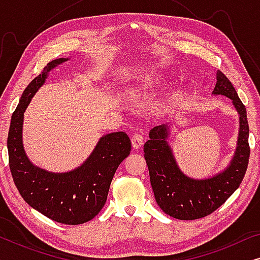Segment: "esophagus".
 Here are the masks:
<instances>
[{
  "label": "esophagus",
  "mask_w": 260,
  "mask_h": 260,
  "mask_svg": "<svg viewBox=\"0 0 260 260\" xmlns=\"http://www.w3.org/2000/svg\"><path fill=\"white\" fill-rule=\"evenodd\" d=\"M143 135L141 134H135L133 137H131V143H133V147L134 149H138L141 148L142 145H143Z\"/></svg>",
  "instance_id": "esophagus-1"
}]
</instances>
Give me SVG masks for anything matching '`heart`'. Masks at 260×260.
Segmentation results:
<instances>
[{"mask_svg": "<svg viewBox=\"0 0 260 260\" xmlns=\"http://www.w3.org/2000/svg\"><path fill=\"white\" fill-rule=\"evenodd\" d=\"M156 80V76H151V74H144L143 77L140 78V80L137 81V90H147L154 84Z\"/></svg>", "mask_w": 260, "mask_h": 260, "instance_id": "b5f03b06", "label": "heart"}]
</instances>
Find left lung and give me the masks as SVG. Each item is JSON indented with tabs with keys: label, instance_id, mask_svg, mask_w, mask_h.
Segmentation results:
<instances>
[{
	"label": "left lung",
	"instance_id": "obj_1",
	"mask_svg": "<svg viewBox=\"0 0 260 260\" xmlns=\"http://www.w3.org/2000/svg\"><path fill=\"white\" fill-rule=\"evenodd\" d=\"M214 95H225L239 115L237 148L230 165L207 179H193L180 169L168 143L172 124L152 127L144 144L151 188L156 202L166 214L180 220H195L207 216L219 208L240 186L246 173L250 145L246 108L236 88L223 73L216 72Z\"/></svg>",
	"mask_w": 260,
	"mask_h": 260
}]
</instances>
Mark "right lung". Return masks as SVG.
I'll return each instance as SVG.
<instances>
[{
	"label": "right lung",
	"mask_w": 260,
	"mask_h": 260,
	"mask_svg": "<svg viewBox=\"0 0 260 260\" xmlns=\"http://www.w3.org/2000/svg\"><path fill=\"white\" fill-rule=\"evenodd\" d=\"M67 60L48 62L23 91L10 120L7 147L14 183L23 200L56 222L79 225L90 221L104 207L112 177L129 156L131 142L123 131L106 134L79 167L66 173L48 172L30 162L22 141L24 111L49 72Z\"/></svg>",
	"instance_id": "obj_1"
}]
</instances>
